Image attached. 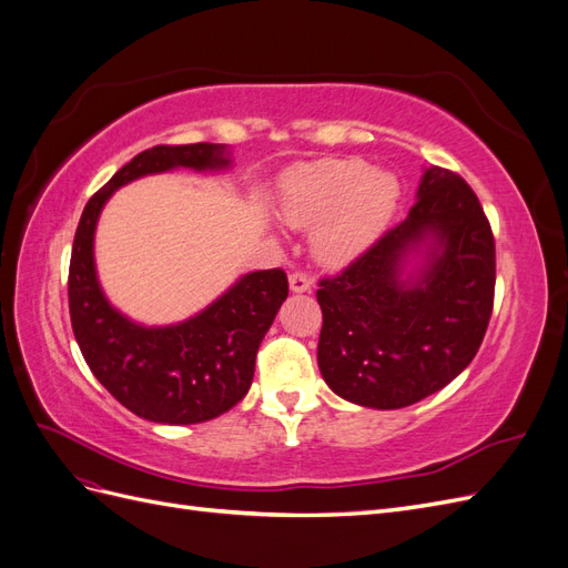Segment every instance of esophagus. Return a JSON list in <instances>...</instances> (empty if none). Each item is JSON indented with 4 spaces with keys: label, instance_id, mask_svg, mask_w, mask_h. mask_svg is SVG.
Instances as JSON below:
<instances>
[{
    "label": "esophagus",
    "instance_id": "obj_1",
    "mask_svg": "<svg viewBox=\"0 0 568 568\" xmlns=\"http://www.w3.org/2000/svg\"><path fill=\"white\" fill-rule=\"evenodd\" d=\"M313 284H315V280L307 272L298 270V272H291L288 274V286H291V291H294V294H303V291H311Z\"/></svg>",
    "mask_w": 568,
    "mask_h": 568
}]
</instances>
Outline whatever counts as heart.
Returning <instances> with one entry per match:
<instances>
[{"label":"heart","instance_id":"1","mask_svg":"<svg viewBox=\"0 0 568 568\" xmlns=\"http://www.w3.org/2000/svg\"><path fill=\"white\" fill-rule=\"evenodd\" d=\"M398 196V180L386 170L359 159H329L291 170L280 209L288 225L317 227L313 244L322 261L346 263L379 236Z\"/></svg>","mask_w":568,"mask_h":568}]
</instances>
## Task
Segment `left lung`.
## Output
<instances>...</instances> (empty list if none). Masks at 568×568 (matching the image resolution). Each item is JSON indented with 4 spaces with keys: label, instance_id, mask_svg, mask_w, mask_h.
Instances as JSON below:
<instances>
[{
    "label": "left lung",
    "instance_id": "1",
    "mask_svg": "<svg viewBox=\"0 0 568 568\" xmlns=\"http://www.w3.org/2000/svg\"><path fill=\"white\" fill-rule=\"evenodd\" d=\"M419 199L351 265L322 277L317 363L351 403L398 409L448 386L480 348L495 298V236L474 189L428 168ZM437 239L417 283L399 280L404 255Z\"/></svg>",
    "mask_w": 568,
    "mask_h": 568
}]
</instances>
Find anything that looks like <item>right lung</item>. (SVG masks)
<instances>
[{"instance_id":"obj_1","label":"right lung","mask_w":568,"mask_h":568,"mask_svg":"<svg viewBox=\"0 0 568 568\" xmlns=\"http://www.w3.org/2000/svg\"><path fill=\"white\" fill-rule=\"evenodd\" d=\"M222 144H159L125 163L88 201L68 267V311L84 363L113 398L159 424H199L244 398L255 355L288 296L282 267L251 272L192 320L146 329L109 305L94 272V227L109 196L142 175L170 168H222Z\"/></svg>"}]
</instances>
